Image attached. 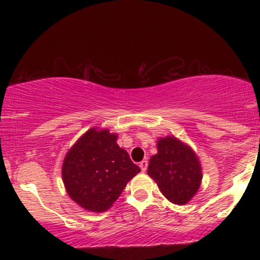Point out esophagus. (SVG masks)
<instances>
[{"label":"esophagus","instance_id":"obj_1","mask_svg":"<svg viewBox=\"0 0 260 260\" xmlns=\"http://www.w3.org/2000/svg\"><path fill=\"white\" fill-rule=\"evenodd\" d=\"M139 168L142 169V171H147V169H148V161H147V160L140 161V162H139Z\"/></svg>","mask_w":260,"mask_h":260}]
</instances>
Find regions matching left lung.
I'll return each instance as SVG.
<instances>
[{"mask_svg":"<svg viewBox=\"0 0 260 260\" xmlns=\"http://www.w3.org/2000/svg\"><path fill=\"white\" fill-rule=\"evenodd\" d=\"M148 175L170 202L183 205L193 198L201 186L202 169L189 147L166 137L157 142V154L150 157Z\"/></svg>","mask_w":260,"mask_h":260,"instance_id":"obj_1","label":"left lung"}]
</instances>
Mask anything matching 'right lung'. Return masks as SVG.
Returning <instances> with one entry per match:
<instances>
[{
  "mask_svg": "<svg viewBox=\"0 0 260 260\" xmlns=\"http://www.w3.org/2000/svg\"><path fill=\"white\" fill-rule=\"evenodd\" d=\"M116 140L107 129L91 128L64 157L62 178L68 196L89 211L107 210L140 171Z\"/></svg>",
  "mask_w": 260,
  "mask_h": 260,
  "instance_id": "1",
  "label": "right lung"
}]
</instances>
